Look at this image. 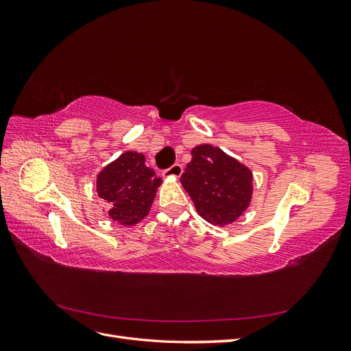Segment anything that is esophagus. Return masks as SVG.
<instances>
[{"label":"esophagus","instance_id":"1","mask_svg":"<svg viewBox=\"0 0 351 351\" xmlns=\"http://www.w3.org/2000/svg\"><path fill=\"white\" fill-rule=\"evenodd\" d=\"M162 174L167 178H178L180 176L183 174V165L182 164H174V165H171L169 168L164 169Z\"/></svg>","mask_w":351,"mask_h":351}]
</instances>
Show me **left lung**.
<instances>
[{
  "mask_svg": "<svg viewBox=\"0 0 351 351\" xmlns=\"http://www.w3.org/2000/svg\"><path fill=\"white\" fill-rule=\"evenodd\" d=\"M197 214L214 226L236 221L250 204L252 173L210 145L196 146L180 178Z\"/></svg>",
  "mask_w": 351,
  "mask_h": 351,
  "instance_id": "left-lung-1",
  "label": "left lung"
}]
</instances>
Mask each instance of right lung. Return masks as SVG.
Segmentation results:
<instances>
[{
	"mask_svg": "<svg viewBox=\"0 0 351 351\" xmlns=\"http://www.w3.org/2000/svg\"><path fill=\"white\" fill-rule=\"evenodd\" d=\"M145 161L142 154L129 151L97 177L99 197L112 206L108 215L121 226H134L147 215L156 187L162 182Z\"/></svg>",
	"mask_w": 351,
	"mask_h": 351,
	"instance_id": "obj_1",
	"label": "right lung"
}]
</instances>
